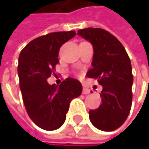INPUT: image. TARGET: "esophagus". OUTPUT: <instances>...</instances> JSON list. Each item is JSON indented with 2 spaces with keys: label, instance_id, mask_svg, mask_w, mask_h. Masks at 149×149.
<instances>
[{
  "label": "esophagus",
  "instance_id": "34e87169",
  "mask_svg": "<svg viewBox=\"0 0 149 149\" xmlns=\"http://www.w3.org/2000/svg\"><path fill=\"white\" fill-rule=\"evenodd\" d=\"M89 93H91V91H90L88 88H86V87H84V88H83V94L86 95V94H89Z\"/></svg>",
  "mask_w": 149,
  "mask_h": 149
}]
</instances>
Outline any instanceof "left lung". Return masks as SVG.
<instances>
[{
    "instance_id": "obj_1",
    "label": "left lung",
    "mask_w": 149,
    "mask_h": 149,
    "mask_svg": "<svg viewBox=\"0 0 149 149\" xmlns=\"http://www.w3.org/2000/svg\"><path fill=\"white\" fill-rule=\"evenodd\" d=\"M77 35L93 46L92 68L87 77L97 78L103 86L102 104L89 111L90 121L100 130L113 131L123 124L131 109L133 75L130 59L122 43L104 29H80Z\"/></svg>"
}]
</instances>
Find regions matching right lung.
I'll return each mask as SVG.
<instances>
[{"label":"right lung","mask_w":149,"mask_h":149,"mask_svg":"<svg viewBox=\"0 0 149 149\" xmlns=\"http://www.w3.org/2000/svg\"><path fill=\"white\" fill-rule=\"evenodd\" d=\"M75 34L69 31L40 36L26 45L19 56L18 75L25 108L31 120L45 130H55L64 124L71 101L82 93L81 83L72 77L59 86L47 82L58 63L60 46Z\"/></svg>","instance_id":"add662e5"}]
</instances>
